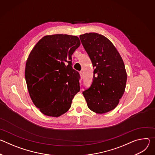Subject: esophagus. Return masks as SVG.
<instances>
[{
    "instance_id": "1",
    "label": "esophagus",
    "mask_w": 155,
    "mask_h": 155,
    "mask_svg": "<svg viewBox=\"0 0 155 155\" xmlns=\"http://www.w3.org/2000/svg\"><path fill=\"white\" fill-rule=\"evenodd\" d=\"M80 75L81 78L82 79V78H83V72H82V71H80Z\"/></svg>"
}]
</instances>
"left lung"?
Here are the masks:
<instances>
[{"mask_svg": "<svg viewBox=\"0 0 155 155\" xmlns=\"http://www.w3.org/2000/svg\"><path fill=\"white\" fill-rule=\"evenodd\" d=\"M80 39L94 68L92 84L83 94L93 112L107 113L117 106L125 91L123 61L113 43L102 35L86 33Z\"/></svg>", "mask_w": 155, "mask_h": 155, "instance_id": "1", "label": "left lung"}]
</instances>
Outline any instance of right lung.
Wrapping results in <instances>:
<instances>
[{"label":"right lung","instance_id":"obj_1","mask_svg":"<svg viewBox=\"0 0 155 155\" xmlns=\"http://www.w3.org/2000/svg\"><path fill=\"white\" fill-rule=\"evenodd\" d=\"M80 45L77 36L46 35L29 54L25 69L28 90L44 115L58 117L65 114L79 92L80 76L72 68V55Z\"/></svg>","mask_w":155,"mask_h":155}]
</instances>
